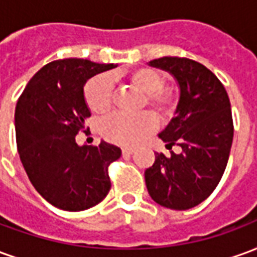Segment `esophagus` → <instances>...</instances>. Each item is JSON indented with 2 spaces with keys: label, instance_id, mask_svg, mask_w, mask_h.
<instances>
[{
  "label": "esophagus",
  "instance_id": "34e87169",
  "mask_svg": "<svg viewBox=\"0 0 257 257\" xmlns=\"http://www.w3.org/2000/svg\"><path fill=\"white\" fill-rule=\"evenodd\" d=\"M134 153H135L134 147H123L122 149L123 156H131V154H134Z\"/></svg>",
  "mask_w": 257,
  "mask_h": 257
}]
</instances>
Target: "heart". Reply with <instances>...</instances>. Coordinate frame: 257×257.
<instances>
[{
    "label": "heart",
    "mask_w": 257,
    "mask_h": 257,
    "mask_svg": "<svg viewBox=\"0 0 257 257\" xmlns=\"http://www.w3.org/2000/svg\"><path fill=\"white\" fill-rule=\"evenodd\" d=\"M131 82L147 95V101L158 114L169 115L173 110V96L162 89L164 77L151 68H138L129 75ZM111 78L108 75H97L85 86V99L92 111L104 112L111 106ZM157 121L150 112L126 114L114 112L104 119L101 132L104 138L118 145H135L146 135L153 132Z\"/></svg>",
    "instance_id": "obj_1"
}]
</instances>
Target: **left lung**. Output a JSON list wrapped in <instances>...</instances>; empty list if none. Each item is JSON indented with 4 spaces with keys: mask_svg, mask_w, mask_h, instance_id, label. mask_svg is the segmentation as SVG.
Masks as SVG:
<instances>
[{
    "mask_svg": "<svg viewBox=\"0 0 257 257\" xmlns=\"http://www.w3.org/2000/svg\"><path fill=\"white\" fill-rule=\"evenodd\" d=\"M149 66L168 71L178 82L175 117L158 138L167 149L178 143L182 153H157L146 169V186L161 206L190 209L209 197L226 169L234 135L228 95L215 74L191 59L165 56Z\"/></svg>",
    "mask_w": 257,
    "mask_h": 257,
    "instance_id": "1",
    "label": "left lung"
}]
</instances>
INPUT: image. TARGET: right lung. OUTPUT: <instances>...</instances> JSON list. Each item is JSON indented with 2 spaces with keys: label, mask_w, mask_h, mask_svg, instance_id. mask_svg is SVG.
Masks as SVG:
<instances>
[{
  "label": "right lung",
  "mask_w": 257,
  "mask_h": 257,
  "mask_svg": "<svg viewBox=\"0 0 257 257\" xmlns=\"http://www.w3.org/2000/svg\"><path fill=\"white\" fill-rule=\"evenodd\" d=\"M117 64L86 59L55 60L26 85L15 110L20 161L34 189L59 209H89L104 199L111 182L107 168L121 149L101 140L77 145L90 110L84 95L86 81Z\"/></svg>",
  "instance_id": "obj_1"
}]
</instances>
